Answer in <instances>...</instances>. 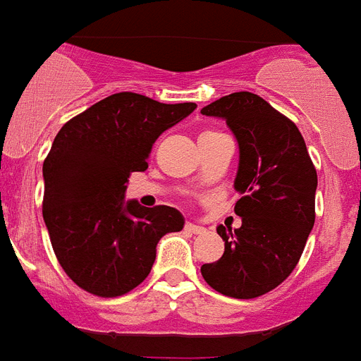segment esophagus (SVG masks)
I'll list each match as a JSON object with an SVG mask.
<instances>
[{
  "label": "esophagus",
  "instance_id": "esophagus-1",
  "mask_svg": "<svg viewBox=\"0 0 361 361\" xmlns=\"http://www.w3.org/2000/svg\"><path fill=\"white\" fill-rule=\"evenodd\" d=\"M184 231H188V233H192V235H201V233H204V227L201 226H195V224H186L184 226Z\"/></svg>",
  "mask_w": 361,
  "mask_h": 361
}]
</instances>
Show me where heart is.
Masks as SVG:
<instances>
[{"label": "heart", "mask_w": 361, "mask_h": 361, "mask_svg": "<svg viewBox=\"0 0 361 361\" xmlns=\"http://www.w3.org/2000/svg\"><path fill=\"white\" fill-rule=\"evenodd\" d=\"M204 134H207V132H204Z\"/></svg>", "instance_id": "obj_1"}]
</instances>
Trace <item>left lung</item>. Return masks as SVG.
<instances>
[{"mask_svg":"<svg viewBox=\"0 0 361 361\" xmlns=\"http://www.w3.org/2000/svg\"><path fill=\"white\" fill-rule=\"evenodd\" d=\"M201 114L226 119L235 134L242 195L235 204L242 226L218 227L226 252L201 274L221 295L257 298L283 283L302 257L315 224L317 169L295 123L259 94H227Z\"/></svg>","mask_w":361,"mask_h":361,"instance_id":"left-lung-1","label":"left lung"}]
</instances>
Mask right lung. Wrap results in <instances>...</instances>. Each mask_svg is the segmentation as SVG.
<instances>
[{
    "mask_svg": "<svg viewBox=\"0 0 361 361\" xmlns=\"http://www.w3.org/2000/svg\"><path fill=\"white\" fill-rule=\"evenodd\" d=\"M197 104H162L115 93L72 117L42 164V218L65 274L100 298L135 289L149 276L157 244L183 229L177 209L125 201L132 171H145L158 135Z\"/></svg>",
    "mask_w": 361,
    "mask_h": 361,
    "instance_id": "obj_1",
    "label": "right lung"
}]
</instances>
